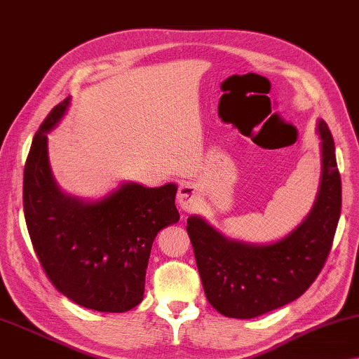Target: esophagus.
Masks as SVG:
<instances>
[{
  "instance_id": "34e87169",
  "label": "esophagus",
  "mask_w": 359,
  "mask_h": 359,
  "mask_svg": "<svg viewBox=\"0 0 359 359\" xmlns=\"http://www.w3.org/2000/svg\"><path fill=\"white\" fill-rule=\"evenodd\" d=\"M178 203L184 212L194 210L198 203V189L192 183H181L178 189Z\"/></svg>"
}]
</instances>
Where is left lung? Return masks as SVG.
Listing matches in <instances>:
<instances>
[{
  "instance_id": "1",
  "label": "left lung",
  "mask_w": 359,
  "mask_h": 359,
  "mask_svg": "<svg viewBox=\"0 0 359 359\" xmlns=\"http://www.w3.org/2000/svg\"><path fill=\"white\" fill-rule=\"evenodd\" d=\"M323 175L316 202L289 236L252 245L226 239L202 218H187L198 274L210 305L223 316L250 319L299 299L326 263L341 208V183L330 130L319 120Z\"/></svg>"
}]
</instances>
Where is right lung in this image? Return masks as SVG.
<instances>
[{
	"instance_id": "right-lung-1",
	"label": "right lung",
	"mask_w": 359,
	"mask_h": 359,
	"mask_svg": "<svg viewBox=\"0 0 359 359\" xmlns=\"http://www.w3.org/2000/svg\"><path fill=\"white\" fill-rule=\"evenodd\" d=\"M70 97L49 112L24 168V213L43 271L67 299L90 310L123 313L140 305L152 242L180 219L178 187L126 183L97 202L65 196L48 162V131Z\"/></svg>"
}]
</instances>
